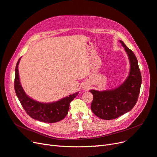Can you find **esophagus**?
Returning <instances> with one entry per match:
<instances>
[{"mask_svg":"<svg viewBox=\"0 0 157 157\" xmlns=\"http://www.w3.org/2000/svg\"><path fill=\"white\" fill-rule=\"evenodd\" d=\"M82 88H83L84 90H89L90 86H88V85H84V86H83Z\"/></svg>","mask_w":157,"mask_h":157,"instance_id":"esophagus-1","label":"esophagus"}]
</instances>
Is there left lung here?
<instances>
[{
  "mask_svg": "<svg viewBox=\"0 0 157 157\" xmlns=\"http://www.w3.org/2000/svg\"><path fill=\"white\" fill-rule=\"evenodd\" d=\"M128 56L130 70L125 81L115 89L98 91L90 90L94 99L91 109L95 115L104 120H112L132 110L140 94L141 75L135 54L119 40Z\"/></svg>",
  "mask_w": 157,
  "mask_h": 157,
  "instance_id": "1",
  "label": "left lung"
}]
</instances>
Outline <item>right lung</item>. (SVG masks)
<instances>
[{
  "mask_svg": "<svg viewBox=\"0 0 157 157\" xmlns=\"http://www.w3.org/2000/svg\"><path fill=\"white\" fill-rule=\"evenodd\" d=\"M20 59L17 61L15 69L14 88L16 96L27 115L33 119L43 122L53 123L63 120L67 115L71 101L76 98L78 92L52 103H41L34 100L25 94L20 84L18 73Z\"/></svg>",
  "mask_w": 157,
  "mask_h": 157,
  "instance_id": "obj_1",
  "label": "right lung"
}]
</instances>
